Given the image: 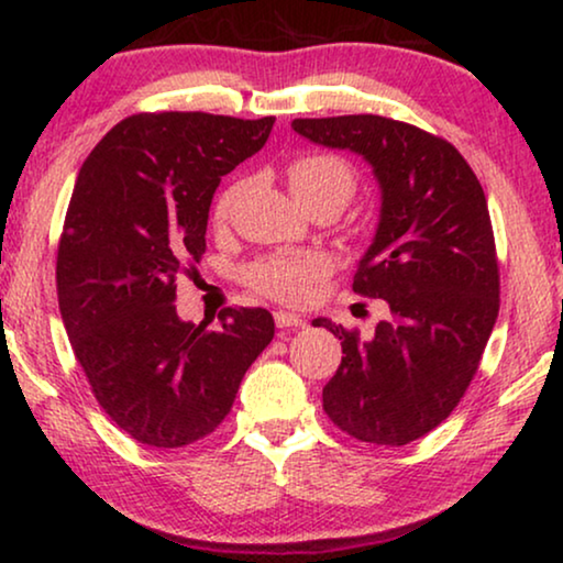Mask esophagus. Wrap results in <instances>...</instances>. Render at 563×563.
Instances as JSON below:
<instances>
[{
    "instance_id": "esophagus-1",
    "label": "esophagus",
    "mask_w": 563,
    "mask_h": 563,
    "mask_svg": "<svg viewBox=\"0 0 563 563\" xmlns=\"http://www.w3.org/2000/svg\"><path fill=\"white\" fill-rule=\"evenodd\" d=\"M274 322H276V328H282V330H291V328H305L307 322L299 318V314H291V312H284V310H279V312H274Z\"/></svg>"
}]
</instances>
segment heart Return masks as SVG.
Segmentation results:
<instances>
[{
  "mask_svg": "<svg viewBox=\"0 0 563 563\" xmlns=\"http://www.w3.org/2000/svg\"><path fill=\"white\" fill-rule=\"evenodd\" d=\"M289 187L305 207L318 202H333L343 210L356 191V176L343 158L328 153H310L291 161L287 168ZM235 189H228L214 205V220H225ZM328 258L320 253H272L245 268V282L261 295L279 302H302L307 291L320 276L328 274Z\"/></svg>",
  "mask_w": 563,
  "mask_h": 563,
  "instance_id": "1",
  "label": "heart"
}]
</instances>
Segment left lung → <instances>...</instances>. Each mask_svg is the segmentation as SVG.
I'll list each match as a JSON object with an SVG mask.
<instances>
[{"instance_id": "1", "label": "left lung", "mask_w": 563, "mask_h": 563, "mask_svg": "<svg viewBox=\"0 0 563 563\" xmlns=\"http://www.w3.org/2000/svg\"><path fill=\"white\" fill-rule=\"evenodd\" d=\"M307 141L358 153L382 189L376 235L353 291L384 299L389 318L361 338L325 318L345 356L322 410L364 443L405 445L461 402L499 312L487 197L449 141L379 114L299 118Z\"/></svg>"}]
</instances>
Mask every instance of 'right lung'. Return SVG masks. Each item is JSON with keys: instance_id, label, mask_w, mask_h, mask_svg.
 I'll list each match as a JSON object with an SVG mask.
<instances>
[{"instance_id": "1", "label": "right lung", "mask_w": 563, "mask_h": 563, "mask_svg": "<svg viewBox=\"0 0 563 563\" xmlns=\"http://www.w3.org/2000/svg\"><path fill=\"white\" fill-rule=\"evenodd\" d=\"M272 128L274 118L133 114L76 176L58 243L60 318L97 402L153 449L210 435L274 338L261 307H228L210 329L174 305L176 274L205 253L214 189Z\"/></svg>"}]
</instances>
